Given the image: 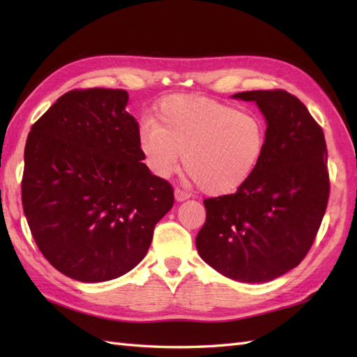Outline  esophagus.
Here are the masks:
<instances>
[{"mask_svg": "<svg viewBox=\"0 0 357 357\" xmlns=\"http://www.w3.org/2000/svg\"><path fill=\"white\" fill-rule=\"evenodd\" d=\"M174 198H176V201L181 202V201H185V199L190 198V195H188L184 190H181V188H174Z\"/></svg>", "mask_w": 357, "mask_h": 357, "instance_id": "obj_1", "label": "esophagus"}]
</instances>
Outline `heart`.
I'll use <instances>...</instances> for the list:
<instances>
[{
  "instance_id": "heart-1",
  "label": "heart",
  "mask_w": 357,
  "mask_h": 357,
  "mask_svg": "<svg viewBox=\"0 0 357 357\" xmlns=\"http://www.w3.org/2000/svg\"><path fill=\"white\" fill-rule=\"evenodd\" d=\"M267 144L259 116L207 96H167L138 128V146L159 178L184 167L208 195L236 192L252 178Z\"/></svg>"
}]
</instances>
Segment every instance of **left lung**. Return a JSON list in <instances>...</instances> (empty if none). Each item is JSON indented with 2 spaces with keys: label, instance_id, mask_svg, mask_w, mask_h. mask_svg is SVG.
I'll use <instances>...</instances> for the list:
<instances>
[{
  "label": "left lung",
  "instance_id": "obj_1",
  "mask_svg": "<svg viewBox=\"0 0 357 357\" xmlns=\"http://www.w3.org/2000/svg\"><path fill=\"white\" fill-rule=\"evenodd\" d=\"M255 101L267 119L259 165L231 195L204 199L196 236L210 267L239 282H267L298 267L312 248L330 196L322 127L285 90L233 95Z\"/></svg>",
  "mask_w": 357,
  "mask_h": 357
}]
</instances>
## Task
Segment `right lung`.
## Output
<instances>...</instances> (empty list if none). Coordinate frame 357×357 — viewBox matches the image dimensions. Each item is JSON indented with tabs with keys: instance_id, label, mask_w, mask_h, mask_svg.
Wrapping results in <instances>:
<instances>
[{
	"instance_id": "obj_1",
	"label": "right lung",
	"mask_w": 357,
	"mask_h": 357,
	"mask_svg": "<svg viewBox=\"0 0 357 357\" xmlns=\"http://www.w3.org/2000/svg\"><path fill=\"white\" fill-rule=\"evenodd\" d=\"M121 89H75L30 128L21 201L43 256L63 275L102 282L136 267L174 202L141 162L138 123Z\"/></svg>"
}]
</instances>
